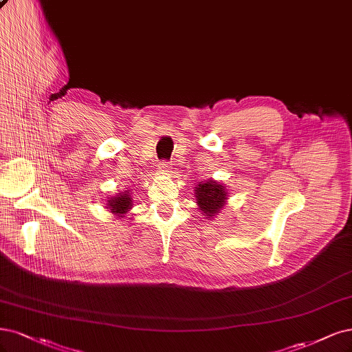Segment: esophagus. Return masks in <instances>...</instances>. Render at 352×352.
<instances>
[{
    "label": "esophagus",
    "mask_w": 352,
    "mask_h": 352,
    "mask_svg": "<svg viewBox=\"0 0 352 352\" xmlns=\"http://www.w3.org/2000/svg\"><path fill=\"white\" fill-rule=\"evenodd\" d=\"M159 170H160L162 173H167L168 170H170V164H168L167 162L159 163Z\"/></svg>",
    "instance_id": "esophagus-1"
}]
</instances>
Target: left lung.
I'll list each match as a JSON object with an SVG mask.
<instances>
[{"label": "left lung", "instance_id": "1", "mask_svg": "<svg viewBox=\"0 0 352 352\" xmlns=\"http://www.w3.org/2000/svg\"><path fill=\"white\" fill-rule=\"evenodd\" d=\"M227 197L228 195H227L226 186L220 184V182H215V180H207V182L202 180L195 188L197 204L207 220L214 218L218 212H220V210H223Z\"/></svg>", "mask_w": 352, "mask_h": 352}]
</instances>
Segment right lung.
<instances>
[{
    "mask_svg": "<svg viewBox=\"0 0 352 352\" xmlns=\"http://www.w3.org/2000/svg\"><path fill=\"white\" fill-rule=\"evenodd\" d=\"M107 210H111L116 217H125V214L132 208V198L131 190H125L122 193H118L116 197L107 199Z\"/></svg>",
    "mask_w": 352,
    "mask_h": 352,
    "instance_id": "right-lung-1",
    "label": "right lung"
}]
</instances>
